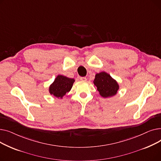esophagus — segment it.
Masks as SVG:
<instances>
[{
    "label": "esophagus",
    "instance_id": "esophagus-1",
    "mask_svg": "<svg viewBox=\"0 0 161 161\" xmlns=\"http://www.w3.org/2000/svg\"><path fill=\"white\" fill-rule=\"evenodd\" d=\"M80 80L82 81H87V78L86 77H81L80 78Z\"/></svg>",
    "mask_w": 161,
    "mask_h": 161
}]
</instances>
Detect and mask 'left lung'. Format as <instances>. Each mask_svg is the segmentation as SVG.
<instances>
[{
	"instance_id": "left-lung-1",
	"label": "left lung",
	"mask_w": 161,
	"mask_h": 161,
	"mask_svg": "<svg viewBox=\"0 0 161 161\" xmlns=\"http://www.w3.org/2000/svg\"><path fill=\"white\" fill-rule=\"evenodd\" d=\"M100 95L103 98L112 97L117 95L119 85L110 74L106 72H101L95 74L93 80Z\"/></svg>"
}]
</instances>
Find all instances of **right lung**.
Instances as JSON below:
<instances>
[{
	"mask_svg": "<svg viewBox=\"0 0 161 161\" xmlns=\"http://www.w3.org/2000/svg\"><path fill=\"white\" fill-rule=\"evenodd\" d=\"M74 81L75 80L74 78H68L63 75H58L53 82L49 86V92L54 98H63L66 92H70Z\"/></svg>",
	"mask_w": 161,
	"mask_h": 161,
	"instance_id": "right-lung-1",
	"label": "right lung"
}]
</instances>
